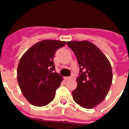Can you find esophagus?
<instances>
[{"instance_id":"1","label":"esophagus","mask_w":129,"mask_h":129,"mask_svg":"<svg viewBox=\"0 0 129 129\" xmlns=\"http://www.w3.org/2000/svg\"><path fill=\"white\" fill-rule=\"evenodd\" d=\"M73 77L72 76H70V77H64V80H68V79H72Z\"/></svg>"}]
</instances>
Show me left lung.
I'll list each match as a JSON object with an SVG mask.
<instances>
[{
  "label": "left lung",
  "mask_w": 129,
  "mask_h": 129,
  "mask_svg": "<svg viewBox=\"0 0 129 129\" xmlns=\"http://www.w3.org/2000/svg\"><path fill=\"white\" fill-rule=\"evenodd\" d=\"M79 67L74 100L85 109H92L107 96L112 81V71L107 57L95 44L88 41H68Z\"/></svg>",
  "instance_id": "obj_1"
}]
</instances>
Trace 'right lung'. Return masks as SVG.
Listing matches in <instances>:
<instances>
[{
    "label": "right lung",
    "instance_id": "obj_1",
    "mask_svg": "<svg viewBox=\"0 0 129 129\" xmlns=\"http://www.w3.org/2000/svg\"><path fill=\"white\" fill-rule=\"evenodd\" d=\"M65 41L43 40L28 49L20 58L17 80L25 98L31 105L43 107L52 102L62 77L55 70L53 59Z\"/></svg>",
    "mask_w": 129,
    "mask_h": 129
}]
</instances>
